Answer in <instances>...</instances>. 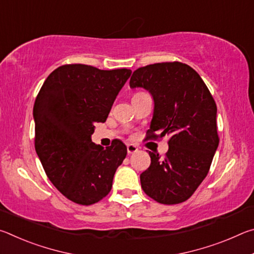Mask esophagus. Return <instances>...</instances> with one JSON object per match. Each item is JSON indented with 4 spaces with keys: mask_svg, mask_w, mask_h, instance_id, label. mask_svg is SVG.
Returning a JSON list of instances; mask_svg holds the SVG:
<instances>
[{
    "mask_svg": "<svg viewBox=\"0 0 254 254\" xmlns=\"http://www.w3.org/2000/svg\"><path fill=\"white\" fill-rule=\"evenodd\" d=\"M127 154H132V153H135L139 149H137V147L134 144H127Z\"/></svg>",
    "mask_w": 254,
    "mask_h": 254,
    "instance_id": "obj_1",
    "label": "esophagus"
}]
</instances>
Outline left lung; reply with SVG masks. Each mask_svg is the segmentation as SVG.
<instances>
[{"label": "left lung", "instance_id": "obj_1", "mask_svg": "<svg viewBox=\"0 0 254 254\" xmlns=\"http://www.w3.org/2000/svg\"><path fill=\"white\" fill-rule=\"evenodd\" d=\"M130 87H143L153 97L148 139L169 136L165 156L149 151L151 163L140 175L141 187L160 204L183 203L207 176L218 147L216 103L197 71L179 62L137 68Z\"/></svg>", "mask_w": 254, "mask_h": 254}]
</instances>
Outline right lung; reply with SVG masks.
I'll return each instance as SVG.
<instances>
[{"mask_svg": "<svg viewBox=\"0 0 254 254\" xmlns=\"http://www.w3.org/2000/svg\"><path fill=\"white\" fill-rule=\"evenodd\" d=\"M131 72L64 65L47 77L38 93L34 148L50 182L76 204L92 205L104 198L127 157L122 141L113 140L104 149L93 143L91 135L94 124L106 121Z\"/></svg>", "mask_w": 254, "mask_h": 254, "instance_id": "add662e5", "label": "right lung"}]
</instances>
